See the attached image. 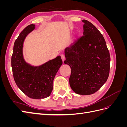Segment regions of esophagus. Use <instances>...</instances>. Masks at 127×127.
I'll return each instance as SVG.
<instances>
[{
    "instance_id": "1",
    "label": "esophagus",
    "mask_w": 127,
    "mask_h": 127,
    "mask_svg": "<svg viewBox=\"0 0 127 127\" xmlns=\"http://www.w3.org/2000/svg\"><path fill=\"white\" fill-rule=\"evenodd\" d=\"M61 59L63 60V61H64V60L65 59V56L64 55H62L61 56Z\"/></svg>"
}]
</instances>
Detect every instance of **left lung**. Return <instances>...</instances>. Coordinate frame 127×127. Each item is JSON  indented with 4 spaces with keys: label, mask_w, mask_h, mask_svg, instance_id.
I'll list each match as a JSON object with an SVG mask.
<instances>
[{
    "label": "left lung",
    "mask_w": 127,
    "mask_h": 127,
    "mask_svg": "<svg viewBox=\"0 0 127 127\" xmlns=\"http://www.w3.org/2000/svg\"><path fill=\"white\" fill-rule=\"evenodd\" d=\"M84 22L83 36L64 50V61L71 68L69 84L80 95L97 92L108 78L110 56L104 38L91 22Z\"/></svg>",
    "instance_id": "obj_1"
}]
</instances>
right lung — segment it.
Instances as JSON below:
<instances>
[{
  "label": "right lung",
  "mask_w": 127,
  "mask_h": 127,
  "mask_svg": "<svg viewBox=\"0 0 127 127\" xmlns=\"http://www.w3.org/2000/svg\"><path fill=\"white\" fill-rule=\"evenodd\" d=\"M34 29L35 25L31 24L21 32L15 41L11 63L14 79L18 87L28 97L41 99L50 95L53 79L63 61L59 56L39 66L26 63L23 55V43L26 36Z\"/></svg>",
  "instance_id": "obj_1"
}]
</instances>
